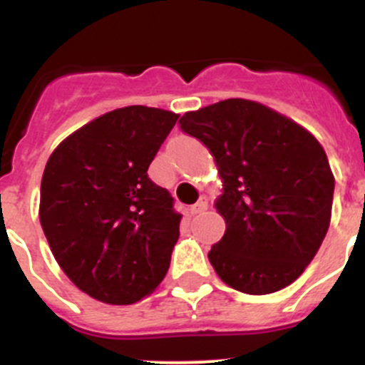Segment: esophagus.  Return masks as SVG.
Here are the masks:
<instances>
[{"label":"esophagus","mask_w":365,"mask_h":365,"mask_svg":"<svg viewBox=\"0 0 365 365\" xmlns=\"http://www.w3.org/2000/svg\"><path fill=\"white\" fill-rule=\"evenodd\" d=\"M206 208H208V200H206V196H201L200 201H197L196 205L190 206V213H192V215H196V213L205 212Z\"/></svg>","instance_id":"1"}]
</instances>
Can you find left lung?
Listing matches in <instances>:
<instances>
[{
    "mask_svg": "<svg viewBox=\"0 0 365 365\" xmlns=\"http://www.w3.org/2000/svg\"><path fill=\"white\" fill-rule=\"evenodd\" d=\"M180 127L215 159L224 237L208 259L222 282L268 295L295 282L330 226L334 175L318 139L292 118L245 98L189 111Z\"/></svg>",
    "mask_w": 365,
    "mask_h": 365,
    "instance_id": "1",
    "label": "left lung"
}]
</instances>
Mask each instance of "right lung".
Listing matches in <instances>:
<instances>
[{"label":"right lung","mask_w":365,"mask_h":365,"mask_svg":"<svg viewBox=\"0 0 365 365\" xmlns=\"http://www.w3.org/2000/svg\"><path fill=\"white\" fill-rule=\"evenodd\" d=\"M178 114L114 109L56 146L43 169L38 217L54 259L86 295L128 305L168 274L182 215L148 178Z\"/></svg>","instance_id":"add662e5"}]
</instances>
